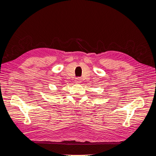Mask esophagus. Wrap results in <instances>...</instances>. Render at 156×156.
<instances>
[{
	"label": "esophagus",
	"instance_id": "esophagus-1",
	"mask_svg": "<svg viewBox=\"0 0 156 156\" xmlns=\"http://www.w3.org/2000/svg\"><path fill=\"white\" fill-rule=\"evenodd\" d=\"M80 82H81V79L80 78H76L75 79V83H79Z\"/></svg>",
	"mask_w": 156,
	"mask_h": 156
}]
</instances>
